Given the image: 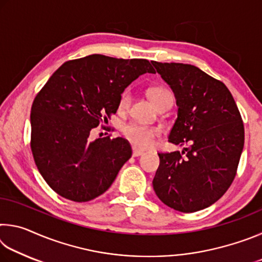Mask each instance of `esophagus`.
<instances>
[{
	"label": "esophagus",
	"mask_w": 262,
	"mask_h": 262,
	"mask_svg": "<svg viewBox=\"0 0 262 262\" xmlns=\"http://www.w3.org/2000/svg\"><path fill=\"white\" fill-rule=\"evenodd\" d=\"M142 155H144L143 150L137 149L136 147H133V157H139V156H142Z\"/></svg>",
	"instance_id": "1"
}]
</instances>
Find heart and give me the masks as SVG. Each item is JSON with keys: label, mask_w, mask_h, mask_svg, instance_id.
<instances>
[{"label": "heart", "mask_w": 262, "mask_h": 262, "mask_svg": "<svg viewBox=\"0 0 262 262\" xmlns=\"http://www.w3.org/2000/svg\"><path fill=\"white\" fill-rule=\"evenodd\" d=\"M148 96L150 100L156 105V107H159L162 104L165 103L167 100H172V94L167 90L166 88L163 86H154L149 89ZM130 91L125 90L122 92L119 100V108L126 110L130 104ZM122 134L126 139L135 144L136 147L140 148H148L154 143V141L161 133V129L156 126H148L142 125V123L137 122H129L126 123L122 127Z\"/></svg>", "instance_id": "obj_1"}]
</instances>
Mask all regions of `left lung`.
Masks as SVG:
<instances>
[{
	"mask_svg": "<svg viewBox=\"0 0 262 262\" xmlns=\"http://www.w3.org/2000/svg\"><path fill=\"white\" fill-rule=\"evenodd\" d=\"M176 97L178 117L168 135L183 152L158 154L152 181L164 205L181 212L211 206L236 177L244 148V125L234 99L224 83L185 63L152 61Z\"/></svg>",
	"mask_w": 262,
	"mask_h": 262,
	"instance_id": "obj_1",
	"label": "left lung"
}]
</instances>
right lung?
I'll return each mask as SVG.
<instances>
[{
	"instance_id": "obj_1",
	"label": "right lung",
	"mask_w": 262,
	"mask_h": 262,
	"mask_svg": "<svg viewBox=\"0 0 262 262\" xmlns=\"http://www.w3.org/2000/svg\"><path fill=\"white\" fill-rule=\"evenodd\" d=\"M155 69L144 59L92 54L64 62L31 108V149L39 172L62 198L94 200L110 188L132 156L122 137L91 141L92 128L117 112L125 89Z\"/></svg>"
}]
</instances>
